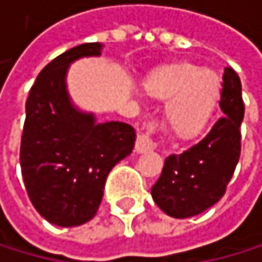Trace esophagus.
I'll list each match as a JSON object with an SVG mask.
<instances>
[{
	"label": "esophagus",
	"mask_w": 262,
	"mask_h": 262,
	"mask_svg": "<svg viewBox=\"0 0 262 262\" xmlns=\"http://www.w3.org/2000/svg\"><path fill=\"white\" fill-rule=\"evenodd\" d=\"M155 133V123L148 121L147 124H144L142 131L138 133V138H136V152L142 154V152H148L155 148V142L152 141V134Z\"/></svg>",
	"instance_id": "34e87169"
}]
</instances>
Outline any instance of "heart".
Instances as JSON below:
<instances>
[{
	"label": "heart",
	"mask_w": 262,
	"mask_h": 262,
	"mask_svg": "<svg viewBox=\"0 0 262 262\" xmlns=\"http://www.w3.org/2000/svg\"><path fill=\"white\" fill-rule=\"evenodd\" d=\"M155 97L171 100L168 120L179 134H193L203 128L219 96V78L213 70L186 65L158 73L148 83Z\"/></svg>",
	"instance_id": "heart-1"
}]
</instances>
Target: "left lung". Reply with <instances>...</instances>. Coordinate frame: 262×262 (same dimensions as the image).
I'll return each instance as SVG.
<instances>
[{
    "instance_id": "1",
    "label": "left lung",
    "mask_w": 262,
    "mask_h": 262,
    "mask_svg": "<svg viewBox=\"0 0 262 262\" xmlns=\"http://www.w3.org/2000/svg\"><path fill=\"white\" fill-rule=\"evenodd\" d=\"M219 118L202 141L165 160L152 197L166 214L190 217L211 208L226 193L242 150L240 124L245 114L242 83L234 69L226 67Z\"/></svg>"
}]
</instances>
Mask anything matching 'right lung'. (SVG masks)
Returning a JSON list of instances; mask_svg holds the SVG:
<instances>
[{
    "label": "right lung",
    "mask_w": 262,
    "mask_h": 262,
    "mask_svg": "<svg viewBox=\"0 0 262 262\" xmlns=\"http://www.w3.org/2000/svg\"><path fill=\"white\" fill-rule=\"evenodd\" d=\"M99 43L75 46L39 72L25 102L20 169L30 202L49 223L72 227L93 219L105 179L133 152L136 133L128 123H96L70 104L65 89L69 63L99 56Z\"/></svg>",
    "instance_id": "right-lung-1"
}]
</instances>
